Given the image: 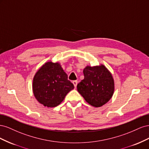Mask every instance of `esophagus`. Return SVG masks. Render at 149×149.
<instances>
[{"instance_id": "1", "label": "esophagus", "mask_w": 149, "mask_h": 149, "mask_svg": "<svg viewBox=\"0 0 149 149\" xmlns=\"http://www.w3.org/2000/svg\"><path fill=\"white\" fill-rule=\"evenodd\" d=\"M73 84H74V87L76 88V86H77V84H78V81H76V80L73 81Z\"/></svg>"}]
</instances>
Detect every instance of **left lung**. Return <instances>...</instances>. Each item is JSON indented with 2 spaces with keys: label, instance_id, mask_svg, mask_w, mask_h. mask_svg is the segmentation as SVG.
<instances>
[{
  "label": "left lung",
  "instance_id": "obj_1",
  "mask_svg": "<svg viewBox=\"0 0 149 149\" xmlns=\"http://www.w3.org/2000/svg\"><path fill=\"white\" fill-rule=\"evenodd\" d=\"M84 79L77 85V89L90 105L98 107L109 101L113 95L114 81L105 66H87L83 70Z\"/></svg>",
  "mask_w": 149,
  "mask_h": 149
}]
</instances>
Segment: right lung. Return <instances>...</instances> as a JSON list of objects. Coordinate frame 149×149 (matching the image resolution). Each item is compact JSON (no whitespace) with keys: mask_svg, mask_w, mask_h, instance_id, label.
Returning <instances> with one entry per match:
<instances>
[{"mask_svg":"<svg viewBox=\"0 0 149 149\" xmlns=\"http://www.w3.org/2000/svg\"><path fill=\"white\" fill-rule=\"evenodd\" d=\"M33 92L37 100L48 107L58 106L66 94L74 89L73 84L59 63H45L35 73L33 79Z\"/></svg>","mask_w":149,"mask_h":149,"instance_id":"obj_1","label":"right lung"}]
</instances>
